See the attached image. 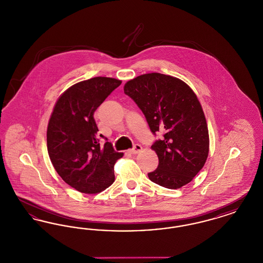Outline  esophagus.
I'll use <instances>...</instances> for the list:
<instances>
[{
    "mask_svg": "<svg viewBox=\"0 0 263 263\" xmlns=\"http://www.w3.org/2000/svg\"><path fill=\"white\" fill-rule=\"evenodd\" d=\"M142 151V146L141 145H139V144H136L131 150H129V153H131V154H138V153H140Z\"/></svg>",
    "mask_w": 263,
    "mask_h": 263,
    "instance_id": "obj_1",
    "label": "esophagus"
}]
</instances>
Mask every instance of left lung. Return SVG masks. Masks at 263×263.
Listing matches in <instances>:
<instances>
[{
  "label": "left lung",
  "mask_w": 263,
  "mask_h": 263,
  "mask_svg": "<svg viewBox=\"0 0 263 263\" xmlns=\"http://www.w3.org/2000/svg\"><path fill=\"white\" fill-rule=\"evenodd\" d=\"M124 92L144 113L154 135L158 167L151 181L168 189L189 183L200 172L209 153V134L200 102L181 80L151 73L127 82Z\"/></svg>",
  "instance_id": "1"
}]
</instances>
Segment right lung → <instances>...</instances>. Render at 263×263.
<instances>
[{
    "mask_svg": "<svg viewBox=\"0 0 263 263\" xmlns=\"http://www.w3.org/2000/svg\"><path fill=\"white\" fill-rule=\"evenodd\" d=\"M121 81L96 77L68 88L57 100L47 128V150L58 175L83 193H99L114 182L113 166L123 153L100 144L93 113Z\"/></svg>",
    "mask_w": 263,
    "mask_h": 263,
    "instance_id": "right-lung-1",
    "label": "right lung"
}]
</instances>
